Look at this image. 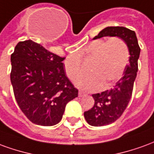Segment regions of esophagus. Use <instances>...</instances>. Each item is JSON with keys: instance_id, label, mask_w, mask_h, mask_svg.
I'll list each match as a JSON object with an SVG mask.
<instances>
[{"instance_id": "obj_1", "label": "esophagus", "mask_w": 154, "mask_h": 154, "mask_svg": "<svg viewBox=\"0 0 154 154\" xmlns=\"http://www.w3.org/2000/svg\"><path fill=\"white\" fill-rule=\"evenodd\" d=\"M78 96H79V97H84V96H86V93H84L83 91H79V92H78Z\"/></svg>"}]
</instances>
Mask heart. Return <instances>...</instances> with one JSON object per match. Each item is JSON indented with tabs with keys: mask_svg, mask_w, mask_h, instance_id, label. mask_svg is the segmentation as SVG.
I'll return each mask as SVG.
<instances>
[{
	"mask_svg": "<svg viewBox=\"0 0 154 154\" xmlns=\"http://www.w3.org/2000/svg\"><path fill=\"white\" fill-rule=\"evenodd\" d=\"M84 60L92 61L91 75L78 78L75 84L86 91H97L111 87L122 76L129 63V51L125 41L118 37L109 40L97 39L85 47L80 54ZM67 76L74 80L82 73V64L77 55H70L64 61Z\"/></svg>",
	"mask_w": 154,
	"mask_h": 154,
	"instance_id": "b5f03b06",
	"label": "heart"
}]
</instances>
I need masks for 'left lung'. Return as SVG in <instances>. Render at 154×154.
Segmentation results:
<instances>
[{"label": "left lung", "instance_id": "obj_1", "mask_svg": "<svg viewBox=\"0 0 154 154\" xmlns=\"http://www.w3.org/2000/svg\"><path fill=\"white\" fill-rule=\"evenodd\" d=\"M106 36L119 37L125 42L129 51V64L124 71L122 77L112 89L92 95L95 100L94 106L84 112L85 119L91 126L107 125L121 116L132 96L134 82L138 72L140 48L135 32L125 27L109 26L103 29L93 39Z\"/></svg>", "mask_w": 154, "mask_h": 154}]
</instances>
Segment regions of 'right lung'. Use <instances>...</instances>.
Wrapping results in <instances>:
<instances>
[{"label": "right lung", "mask_w": 154, "mask_h": 154, "mask_svg": "<svg viewBox=\"0 0 154 154\" xmlns=\"http://www.w3.org/2000/svg\"><path fill=\"white\" fill-rule=\"evenodd\" d=\"M64 58L29 39L19 42L11 56L15 100L35 125H57L66 105L78 96V90L66 76Z\"/></svg>", "instance_id": "right-lung-1"}]
</instances>
